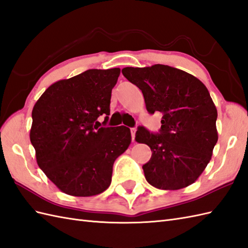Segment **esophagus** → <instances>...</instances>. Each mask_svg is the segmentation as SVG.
I'll return each mask as SVG.
<instances>
[{
	"label": "esophagus",
	"instance_id": "1",
	"mask_svg": "<svg viewBox=\"0 0 248 248\" xmlns=\"http://www.w3.org/2000/svg\"><path fill=\"white\" fill-rule=\"evenodd\" d=\"M130 133H131V139L135 142V137H136V128H130Z\"/></svg>",
	"mask_w": 248,
	"mask_h": 248
}]
</instances>
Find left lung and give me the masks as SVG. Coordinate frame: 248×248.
<instances>
[{"instance_id": "8db88e82", "label": "left lung", "mask_w": 248, "mask_h": 248, "mask_svg": "<svg viewBox=\"0 0 248 248\" xmlns=\"http://www.w3.org/2000/svg\"><path fill=\"white\" fill-rule=\"evenodd\" d=\"M122 73L142 91L147 111L162 112L159 134L138 127L135 140L151 147L142 167L147 183L178 190L195 183L217 142V111L206 86L195 76L170 65L127 67Z\"/></svg>"}]
</instances>
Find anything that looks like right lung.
<instances>
[{"label":"right lung","mask_w":248,"mask_h":248,"mask_svg":"<svg viewBox=\"0 0 248 248\" xmlns=\"http://www.w3.org/2000/svg\"><path fill=\"white\" fill-rule=\"evenodd\" d=\"M120 69L87 70L49 86L32 108L30 138L39 168L72 196H92L111 184L113 163L127 150L130 129L104 127Z\"/></svg>","instance_id":"1"}]
</instances>
